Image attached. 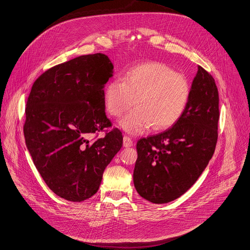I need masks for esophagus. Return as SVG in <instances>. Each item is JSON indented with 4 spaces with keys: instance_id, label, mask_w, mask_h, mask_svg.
Here are the masks:
<instances>
[{
    "instance_id": "esophagus-1",
    "label": "esophagus",
    "mask_w": 250,
    "mask_h": 250,
    "mask_svg": "<svg viewBox=\"0 0 250 250\" xmlns=\"http://www.w3.org/2000/svg\"><path fill=\"white\" fill-rule=\"evenodd\" d=\"M133 140L128 136H124V146L125 147H131L133 146Z\"/></svg>"
}]
</instances>
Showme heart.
<instances>
[{"label": "heart", "instance_id": "1", "mask_svg": "<svg viewBox=\"0 0 250 250\" xmlns=\"http://www.w3.org/2000/svg\"><path fill=\"white\" fill-rule=\"evenodd\" d=\"M190 92V82L183 73L161 62H147L126 71L124 82L110 81L104 102L108 112L119 117L134 105L135 100L136 108L119 125L125 132L137 135L151 125L155 131L174 125L186 111Z\"/></svg>", "mask_w": 250, "mask_h": 250}]
</instances>
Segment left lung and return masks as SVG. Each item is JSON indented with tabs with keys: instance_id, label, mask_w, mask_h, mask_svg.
<instances>
[{
	"instance_id": "1",
	"label": "left lung",
	"mask_w": 250,
	"mask_h": 250,
	"mask_svg": "<svg viewBox=\"0 0 250 250\" xmlns=\"http://www.w3.org/2000/svg\"><path fill=\"white\" fill-rule=\"evenodd\" d=\"M218 90L210 73L198 66L188 107L178 122L137 142L134 186L154 204L182 196L204 171L217 143Z\"/></svg>"
}]
</instances>
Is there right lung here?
<instances>
[{
    "instance_id": "right-lung-1",
    "label": "right lung",
    "mask_w": 250,
    "mask_h": 250,
    "mask_svg": "<svg viewBox=\"0 0 250 250\" xmlns=\"http://www.w3.org/2000/svg\"><path fill=\"white\" fill-rule=\"evenodd\" d=\"M112 70L105 54L81 55L45 71L27 98L26 147L45 183L64 200L94 196L123 146L122 132L105 112L103 87ZM99 131L105 136L97 138Z\"/></svg>"
}]
</instances>
